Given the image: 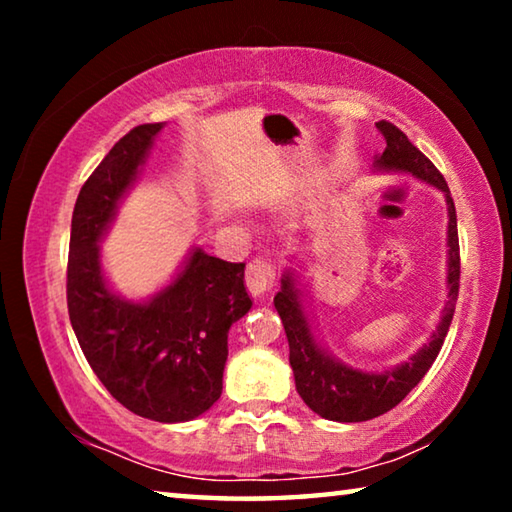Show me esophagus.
Listing matches in <instances>:
<instances>
[{
	"instance_id": "1",
	"label": "esophagus",
	"mask_w": 512,
	"mask_h": 512,
	"mask_svg": "<svg viewBox=\"0 0 512 512\" xmlns=\"http://www.w3.org/2000/svg\"><path fill=\"white\" fill-rule=\"evenodd\" d=\"M275 275H277V271H275V264L271 262V259H266V257L253 259V262H250L246 268L248 291L257 298L264 296V293L273 289Z\"/></svg>"
}]
</instances>
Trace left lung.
Instances as JSON below:
<instances>
[{
  "mask_svg": "<svg viewBox=\"0 0 512 512\" xmlns=\"http://www.w3.org/2000/svg\"><path fill=\"white\" fill-rule=\"evenodd\" d=\"M377 131L384 135L386 149L375 160L377 169L384 171H404L411 176L438 187L447 198V305L443 309L438 329L433 332L429 343L413 354L409 361L400 366L388 368L384 372H361L345 363L329 357L320 350L311 325L302 311L300 289L296 287V275L291 271L284 273L282 287L275 296V309L282 318L284 332L289 339V363L296 377V388L302 400L311 411L320 418L336 422H363L377 415L395 409L406 395H409L420 379L427 375L431 363L436 361L443 341L452 325L456 300H458V282H461V250H458V228H456V207L454 198L449 194L443 173L424 155L418 146H413L400 128L391 121H379Z\"/></svg>",
  "mask_w": 512,
  "mask_h": 512,
  "instance_id": "8db88e82",
  "label": "left lung"
}]
</instances>
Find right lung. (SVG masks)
<instances>
[{"label": "right lung", "mask_w": 512, "mask_h": 512, "mask_svg": "<svg viewBox=\"0 0 512 512\" xmlns=\"http://www.w3.org/2000/svg\"><path fill=\"white\" fill-rule=\"evenodd\" d=\"M162 124H142L85 180L72 214L67 309L94 375L128 411L155 422L205 413L223 391L228 329L253 307L244 266L196 248L167 289L128 302L106 287L99 241Z\"/></svg>", "instance_id": "add662e5"}]
</instances>
